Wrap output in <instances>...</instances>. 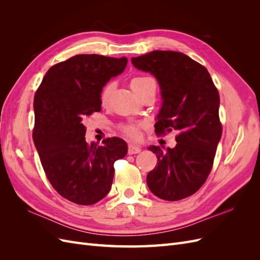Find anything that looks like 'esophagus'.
I'll return each mask as SVG.
<instances>
[{
	"mask_svg": "<svg viewBox=\"0 0 260 260\" xmlns=\"http://www.w3.org/2000/svg\"><path fill=\"white\" fill-rule=\"evenodd\" d=\"M141 152V147L133 145V144H129L128 146V154L129 155H133V154H138Z\"/></svg>",
	"mask_w": 260,
	"mask_h": 260,
	"instance_id": "esophagus-1",
	"label": "esophagus"
}]
</instances>
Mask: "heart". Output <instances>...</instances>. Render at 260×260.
<instances>
[{"label": "heart", "mask_w": 260, "mask_h": 260, "mask_svg": "<svg viewBox=\"0 0 260 260\" xmlns=\"http://www.w3.org/2000/svg\"><path fill=\"white\" fill-rule=\"evenodd\" d=\"M131 86L138 95H141V94L148 90L149 88H152V86L156 88V83L152 78L149 77H135L131 79ZM114 89L115 83L113 81H109L104 84L100 93V101L102 105H106L108 103L109 98H111ZM142 122H127L122 123L120 125V129L125 136L135 140L140 137V128L142 127Z\"/></svg>", "instance_id": "heart-1"}]
</instances>
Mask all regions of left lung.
<instances>
[{
    "mask_svg": "<svg viewBox=\"0 0 260 260\" xmlns=\"http://www.w3.org/2000/svg\"><path fill=\"white\" fill-rule=\"evenodd\" d=\"M131 62L153 74L160 85L164 101L156 135L179 131L175 148L148 147L157 166L148 172L147 186L165 201L188 198L206 182L221 139L218 90L207 69L181 52L153 51Z\"/></svg>",
    "mask_w": 260,
    "mask_h": 260,
    "instance_id": "left-lung-1",
    "label": "left lung"
}]
</instances>
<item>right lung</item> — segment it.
Returning <instances> with one entry per match:
<instances>
[{
    "label": "right lung",
    "instance_id": "add662e5",
    "mask_svg": "<svg viewBox=\"0 0 260 260\" xmlns=\"http://www.w3.org/2000/svg\"><path fill=\"white\" fill-rule=\"evenodd\" d=\"M127 62V57L76 55L52 66L35 94L32 138L45 176L60 196L78 205L105 198L114 164L128 152L127 143L116 137L104 140V146L88 144L83 124L101 112L102 88Z\"/></svg>",
    "mask_w": 260,
    "mask_h": 260
}]
</instances>
